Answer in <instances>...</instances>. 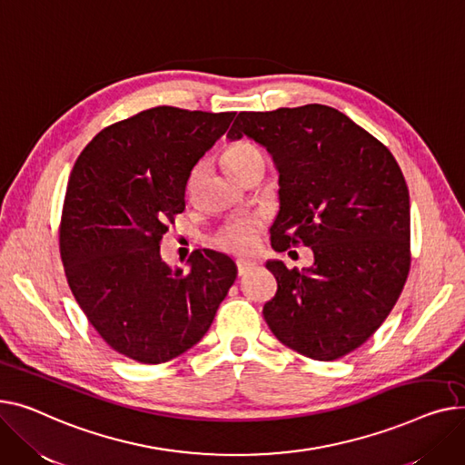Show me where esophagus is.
Segmentation results:
<instances>
[{
	"label": "esophagus",
	"instance_id": "esophagus-1",
	"mask_svg": "<svg viewBox=\"0 0 465 465\" xmlns=\"http://www.w3.org/2000/svg\"><path fill=\"white\" fill-rule=\"evenodd\" d=\"M255 266L253 261H245V259H238L236 261V268H238V276H245L248 272Z\"/></svg>",
	"mask_w": 465,
	"mask_h": 465
}]
</instances>
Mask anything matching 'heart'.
<instances>
[{
    "label": "heart",
    "instance_id": "b5f03b06",
    "mask_svg": "<svg viewBox=\"0 0 465 465\" xmlns=\"http://www.w3.org/2000/svg\"><path fill=\"white\" fill-rule=\"evenodd\" d=\"M259 159H262L261 150L255 144L245 143V141L231 144L223 153L225 165L234 176H238L243 169H248L252 163ZM259 231H261V222L257 217H250V220H240L223 227L213 242L217 248L223 252L248 253L255 248Z\"/></svg>",
    "mask_w": 465,
    "mask_h": 465
}]
</instances>
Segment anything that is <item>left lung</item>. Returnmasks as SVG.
Listing matches in <instances>:
<instances>
[{"mask_svg":"<svg viewBox=\"0 0 465 465\" xmlns=\"http://www.w3.org/2000/svg\"><path fill=\"white\" fill-rule=\"evenodd\" d=\"M255 141L280 173L272 248H312L313 264L270 259L276 296L266 324L315 361L361 347L389 317L409 272V191L387 146L326 104L240 113L227 139Z\"/></svg>","mask_w":465,"mask_h":465,"instance_id":"1","label":"left lung"}]
</instances>
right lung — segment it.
Instances as JSON below:
<instances>
[{
  "instance_id": "add662e5",
  "label": "right lung",
  "mask_w": 465,
  "mask_h": 465,
  "mask_svg": "<svg viewBox=\"0 0 465 465\" xmlns=\"http://www.w3.org/2000/svg\"><path fill=\"white\" fill-rule=\"evenodd\" d=\"M234 114L155 106L103 129L73 167L60 229L65 276L99 336L136 362H167L199 343L236 280L223 253L199 250L187 272L159 253L191 171Z\"/></svg>"
}]
</instances>
